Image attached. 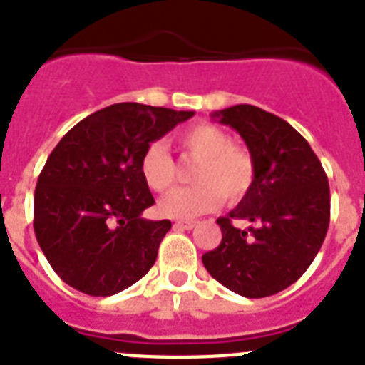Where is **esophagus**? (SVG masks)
<instances>
[{"label": "esophagus", "mask_w": 365, "mask_h": 365, "mask_svg": "<svg viewBox=\"0 0 365 365\" xmlns=\"http://www.w3.org/2000/svg\"><path fill=\"white\" fill-rule=\"evenodd\" d=\"M197 226V220H176L174 228L176 230H191Z\"/></svg>", "instance_id": "esophagus-1"}]
</instances>
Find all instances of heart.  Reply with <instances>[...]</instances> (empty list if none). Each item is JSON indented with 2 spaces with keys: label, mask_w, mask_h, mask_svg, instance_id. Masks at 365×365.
<instances>
[{
  "label": "heart",
  "mask_w": 365,
  "mask_h": 365,
  "mask_svg": "<svg viewBox=\"0 0 365 365\" xmlns=\"http://www.w3.org/2000/svg\"><path fill=\"white\" fill-rule=\"evenodd\" d=\"M183 158L198 161L192 170V187L176 189L159 202V213L170 219H192L222 204L240 202L256 180V161L243 146L234 145L228 131L215 124L191 125L178 135ZM139 173L146 187L167 192L176 183L178 167L161 143H150L140 155Z\"/></svg>",
  "instance_id": "heart-1"
}]
</instances>
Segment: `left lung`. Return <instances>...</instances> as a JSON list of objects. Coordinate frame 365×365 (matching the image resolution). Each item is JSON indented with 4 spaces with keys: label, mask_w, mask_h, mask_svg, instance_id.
<instances>
[{
    "label": "left lung",
    "mask_w": 365,
    "mask_h": 365,
    "mask_svg": "<svg viewBox=\"0 0 365 365\" xmlns=\"http://www.w3.org/2000/svg\"><path fill=\"white\" fill-rule=\"evenodd\" d=\"M211 116L243 137L256 180L237 207L217 219L222 240L202 263L237 295H274L299 280L319 252L330 222L329 180L308 140L280 116L247 103ZM235 220L251 226L237 229Z\"/></svg>",
    "instance_id": "obj_1"
}]
</instances>
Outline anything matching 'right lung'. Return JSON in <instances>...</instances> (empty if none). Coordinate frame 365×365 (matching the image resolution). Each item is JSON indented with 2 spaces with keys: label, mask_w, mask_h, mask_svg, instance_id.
<instances>
[{
  "label": "right lung",
  "mask_w": 365,
  "mask_h": 365,
  "mask_svg": "<svg viewBox=\"0 0 365 365\" xmlns=\"http://www.w3.org/2000/svg\"><path fill=\"white\" fill-rule=\"evenodd\" d=\"M192 115L115 103L59 140L36 182L33 226L61 280L85 295L109 297L150 271L173 225L140 217L155 204L140 178V155Z\"/></svg>",
  "instance_id": "add662e5"
}]
</instances>
